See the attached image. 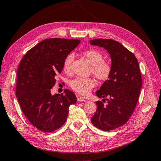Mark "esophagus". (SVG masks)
<instances>
[{
	"label": "esophagus",
	"mask_w": 161,
	"mask_h": 161,
	"mask_svg": "<svg viewBox=\"0 0 161 161\" xmlns=\"http://www.w3.org/2000/svg\"><path fill=\"white\" fill-rule=\"evenodd\" d=\"M77 101L78 102H82V101H86V99H85L83 97H79L77 98Z\"/></svg>",
	"instance_id": "1"
}]
</instances>
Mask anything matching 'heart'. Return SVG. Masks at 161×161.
<instances>
[{
  "instance_id": "obj_1",
  "label": "heart",
  "mask_w": 161,
  "mask_h": 161,
  "mask_svg": "<svg viewBox=\"0 0 161 161\" xmlns=\"http://www.w3.org/2000/svg\"><path fill=\"white\" fill-rule=\"evenodd\" d=\"M83 55L90 64L91 69L90 72L92 73L97 79L100 82L108 80L111 74V66L108 62L104 61L102 53L96 50H86L82 52ZM74 56L69 53L63 62V70L66 73H70L72 70V65ZM96 85V81L92 78H76L70 82L71 89L82 95H86Z\"/></svg>"
}]
</instances>
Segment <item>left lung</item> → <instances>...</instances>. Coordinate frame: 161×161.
I'll list each match as a JSON object with an SVG mask.
<instances>
[{"label": "left lung", "mask_w": 161, "mask_h": 161, "mask_svg": "<svg viewBox=\"0 0 161 161\" xmlns=\"http://www.w3.org/2000/svg\"><path fill=\"white\" fill-rule=\"evenodd\" d=\"M90 43L108 50L112 61L109 79L96 92L99 98H108L96 101L91 122L103 131L113 130L128 122L137 105L142 84L138 62L132 52L111 39H96Z\"/></svg>", "instance_id": "left-lung-1"}]
</instances>
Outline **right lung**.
I'll return each mask as SVG.
<instances>
[{
	"mask_svg": "<svg viewBox=\"0 0 161 161\" xmlns=\"http://www.w3.org/2000/svg\"><path fill=\"white\" fill-rule=\"evenodd\" d=\"M79 40L49 38L28 50L19 63L16 96L27 120L37 129L51 132L66 122L74 92L52 95L56 77L62 71L65 57L79 44Z\"/></svg>",
	"mask_w": 161,
	"mask_h": 161,
	"instance_id": "1",
	"label": "right lung"
}]
</instances>
